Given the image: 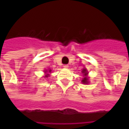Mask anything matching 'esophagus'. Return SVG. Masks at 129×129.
I'll use <instances>...</instances> for the list:
<instances>
[{
  "label": "esophagus",
  "instance_id": "1",
  "mask_svg": "<svg viewBox=\"0 0 129 129\" xmlns=\"http://www.w3.org/2000/svg\"><path fill=\"white\" fill-rule=\"evenodd\" d=\"M63 68H68V65H64V66H63Z\"/></svg>",
  "mask_w": 129,
  "mask_h": 129
}]
</instances>
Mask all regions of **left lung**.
<instances>
[{
	"label": "left lung",
	"instance_id": "1",
	"mask_svg": "<svg viewBox=\"0 0 129 129\" xmlns=\"http://www.w3.org/2000/svg\"><path fill=\"white\" fill-rule=\"evenodd\" d=\"M82 74H84V78L82 79V82L83 84H88V78L87 77V75H88V72H87V70H86V68L83 69V70L82 71Z\"/></svg>",
	"mask_w": 129,
	"mask_h": 129
}]
</instances>
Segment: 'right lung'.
I'll list each match as a JSON object with an SVG mask.
<instances>
[{
	"mask_svg": "<svg viewBox=\"0 0 129 129\" xmlns=\"http://www.w3.org/2000/svg\"><path fill=\"white\" fill-rule=\"evenodd\" d=\"M46 72H47V71L46 70ZM48 72H51V70H49ZM49 76V75L47 74V75H45V78H47V77H48Z\"/></svg>",
	"mask_w": 129,
	"mask_h": 129,
	"instance_id": "add662e5",
	"label": "right lung"
}]
</instances>
